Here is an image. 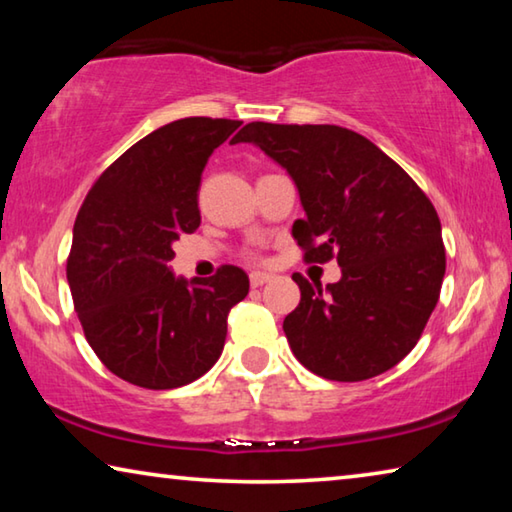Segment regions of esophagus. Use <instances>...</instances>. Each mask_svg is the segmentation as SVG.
Here are the masks:
<instances>
[{
  "instance_id": "34e87169",
  "label": "esophagus",
  "mask_w": 512,
  "mask_h": 512,
  "mask_svg": "<svg viewBox=\"0 0 512 512\" xmlns=\"http://www.w3.org/2000/svg\"><path fill=\"white\" fill-rule=\"evenodd\" d=\"M268 280H271V275L264 273V271H253L250 273V287H262V284H266Z\"/></svg>"
}]
</instances>
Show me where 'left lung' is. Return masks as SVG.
Returning <instances> with one entry per match:
<instances>
[{
    "label": "left lung",
    "instance_id": "8db88e82",
    "mask_svg": "<svg viewBox=\"0 0 512 512\" xmlns=\"http://www.w3.org/2000/svg\"><path fill=\"white\" fill-rule=\"evenodd\" d=\"M250 142L287 169L305 219L291 235L307 262L336 257L341 280L309 284L284 318L296 359L318 377L363 381L409 354L436 307L445 277L440 219L400 164L366 137L332 124L253 121Z\"/></svg>",
    "mask_w": 512,
    "mask_h": 512
}]
</instances>
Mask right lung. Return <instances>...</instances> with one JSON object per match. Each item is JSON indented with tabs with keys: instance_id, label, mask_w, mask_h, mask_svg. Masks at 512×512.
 <instances>
[{
	"instance_id": "right-lung-1",
	"label": "right lung",
	"mask_w": 512,
	"mask_h": 512,
	"mask_svg": "<svg viewBox=\"0 0 512 512\" xmlns=\"http://www.w3.org/2000/svg\"><path fill=\"white\" fill-rule=\"evenodd\" d=\"M239 126L210 117L160 126L101 173L76 216L74 309L90 348L128 384L167 391L203 377L223 352L230 309L248 296L239 266L192 280L169 266L180 232L201 225L205 164Z\"/></svg>"
}]
</instances>
